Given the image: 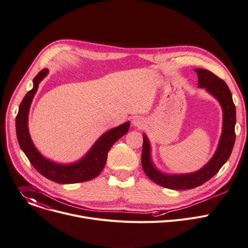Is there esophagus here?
I'll list each match as a JSON object with an SVG mask.
<instances>
[{
	"label": "esophagus",
	"mask_w": 248,
	"mask_h": 248,
	"mask_svg": "<svg viewBox=\"0 0 248 248\" xmlns=\"http://www.w3.org/2000/svg\"><path fill=\"white\" fill-rule=\"evenodd\" d=\"M133 124H134V125H135V126L140 127V126H142V125H143L144 121H143L141 118H137V119H135V120H134Z\"/></svg>",
	"instance_id": "esophagus-1"
}]
</instances>
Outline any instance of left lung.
<instances>
[{"label": "left lung", "instance_id": "8db88e82", "mask_svg": "<svg viewBox=\"0 0 248 248\" xmlns=\"http://www.w3.org/2000/svg\"><path fill=\"white\" fill-rule=\"evenodd\" d=\"M199 76V87L205 88L219 101L223 110V128L217 151L204 168L201 170L181 175H167L159 172L152 163L150 142L143 136L141 166L151 180L155 184L170 189H191L206 183L216 175L232 155L235 141V106L225 81L210 71L203 69L194 70Z\"/></svg>", "mask_w": 248, "mask_h": 248}]
</instances>
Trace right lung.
Masks as SVG:
<instances>
[{
  "mask_svg": "<svg viewBox=\"0 0 248 248\" xmlns=\"http://www.w3.org/2000/svg\"><path fill=\"white\" fill-rule=\"evenodd\" d=\"M47 70H42L34 78V88L27 93L20 105L16 117V131L19 144L30 162L42 175L58 184H78L91 180L102 172L107 162L108 153L112 144L124 136L129 128L125 123L104 134L88 155L77 163L63 166L45 158L31 142L28 129V113L31 103L38 91L40 81L47 75Z\"/></svg>",
  "mask_w": 248,
  "mask_h": 248,
  "instance_id": "obj_1",
  "label": "right lung"
}]
</instances>
